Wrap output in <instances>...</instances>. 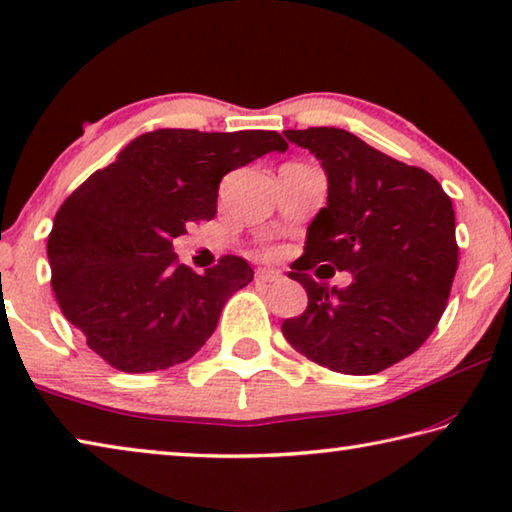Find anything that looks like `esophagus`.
<instances>
[{
	"label": "esophagus",
	"mask_w": 512,
	"mask_h": 512,
	"mask_svg": "<svg viewBox=\"0 0 512 512\" xmlns=\"http://www.w3.org/2000/svg\"><path fill=\"white\" fill-rule=\"evenodd\" d=\"M283 274L279 270H272V267H261V270L256 272V281H263V283H272V281H281Z\"/></svg>",
	"instance_id": "esophagus-1"
}]
</instances>
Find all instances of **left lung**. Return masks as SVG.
I'll return each mask as SVG.
<instances>
[{"instance_id":"obj_1","label":"left lung","mask_w":512,"mask_h":512,"mask_svg":"<svg viewBox=\"0 0 512 512\" xmlns=\"http://www.w3.org/2000/svg\"><path fill=\"white\" fill-rule=\"evenodd\" d=\"M327 174V206L306 229L288 277L309 304L283 320L306 359L345 375H373L419 350L446 309L458 270L455 212L428 171L384 155L338 128L286 130ZM348 269V289L316 282L311 269Z\"/></svg>"}]
</instances>
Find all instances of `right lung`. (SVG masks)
I'll use <instances>...</instances> for the list:
<instances>
[{
    "instance_id": "1",
    "label": "right lung",
    "mask_w": 512,
    "mask_h": 512,
    "mask_svg": "<svg viewBox=\"0 0 512 512\" xmlns=\"http://www.w3.org/2000/svg\"><path fill=\"white\" fill-rule=\"evenodd\" d=\"M288 148L279 132L153 130L68 196L47 238L52 290L98 357L125 373L183 364L215 332L235 290L254 279L224 256L196 274L174 238L212 219L229 171Z\"/></svg>"
}]
</instances>
